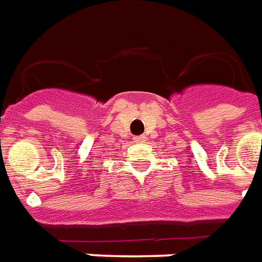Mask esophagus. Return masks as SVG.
I'll use <instances>...</instances> for the list:
<instances>
[{
  "instance_id": "34e87169",
  "label": "esophagus",
  "mask_w": 262,
  "mask_h": 262,
  "mask_svg": "<svg viewBox=\"0 0 262 262\" xmlns=\"http://www.w3.org/2000/svg\"><path fill=\"white\" fill-rule=\"evenodd\" d=\"M146 140L145 135H140V137H134V141L135 142H144Z\"/></svg>"
}]
</instances>
